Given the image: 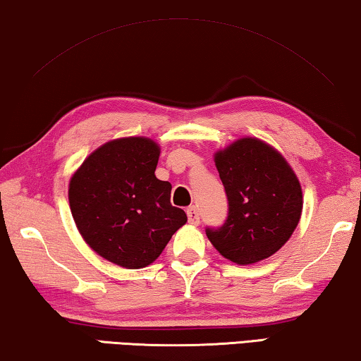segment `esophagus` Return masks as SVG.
<instances>
[{"mask_svg":"<svg viewBox=\"0 0 361 361\" xmlns=\"http://www.w3.org/2000/svg\"><path fill=\"white\" fill-rule=\"evenodd\" d=\"M187 218L190 224H198L200 223V213L195 207H188L187 208Z\"/></svg>","mask_w":361,"mask_h":361,"instance_id":"obj_1","label":"esophagus"}]
</instances>
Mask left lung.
<instances>
[{"instance_id": "1", "label": "left lung", "mask_w": 361, "mask_h": 361, "mask_svg": "<svg viewBox=\"0 0 361 361\" xmlns=\"http://www.w3.org/2000/svg\"><path fill=\"white\" fill-rule=\"evenodd\" d=\"M227 218L207 235L224 258L252 264L289 240L302 214V188L290 166L258 138H240L214 157Z\"/></svg>"}]
</instances>
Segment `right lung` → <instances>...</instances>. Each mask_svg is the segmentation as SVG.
I'll use <instances>...</instances> for the list:
<instances>
[{
	"instance_id": "right-lung-1",
	"label": "right lung",
	"mask_w": 361,
	"mask_h": 361,
	"mask_svg": "<svg viewBox=\"0 0 361 361\" xmlns=\"http://www.w3.org/2000/svg\"><path fill=\"white\" fill-rule=\"evenodd\" d=\"M159 147L129 137L104 143L69 184L72 218L99 257L127 269L153 263L187 223L171 204V184L154 176Z\"/></svg>"
}]
</instances>
